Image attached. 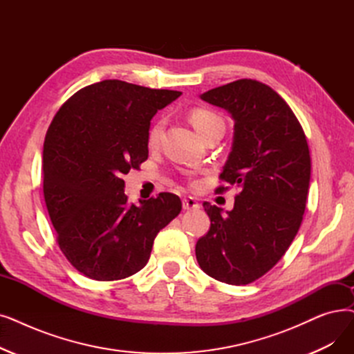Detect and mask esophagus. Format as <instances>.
Here are the masks:
<instances>
[{
  "label": "esophagus",
  "mask_w": 354,
  "mask_h": 354,
  "mask_svg": "<svg viewBox=\"0 0 354 354\" xmlns=\"http://www.w3.org/2000/svg\"><path fill=\"white\" fill-rule=\"evenodd\" d=\"M182 207L183 209H198L199 208V204L195 201V199L192 196H185L182 199Z\"/></svg>",
  "instance_id": "1"
}]
</instances>
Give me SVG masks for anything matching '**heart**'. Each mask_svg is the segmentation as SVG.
<instances>
[{
  "instance_id": "1",
  "label": "heart",
  "mask_w": 354,
  "mask_h": 354,
  "mask_svg": "<svg viewBox=\"0 0 354 354\" xmlns=\"http://www.w3.org/2000/svg\"><path fill=\"white\" fill-rule=\"evenodd\" d=\"M189 121L199 136H203L208 129L221 121V118L207 109H194L189 113ZM165 127V120L159 118L150 126L147 131V145L150 147L156 146L160 140V136Z\"/></svg>"
}]
</instances>
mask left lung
<instances>
[{
    "label": "left lung",
    "mask_w": 354,
    "mask_h": 354,
    "mask_svg": "<svg viewBox=\"0 0 354 354\" xmlns=\"http://www.w3.org/2000/svg\"><path fill=\"white\" fill-rule=\"evenodd\" d=\"M234 120L233 147L218 194L237 185L234 208L227 215L204 203L211 220L196 241L198 265L211 278L248 285L279 262L302 223L311 178L306 137L290 106L270 86L239 80L204 92Z\"/></svg>",
    "instance_id": "8db88e82"
}]
</instances>
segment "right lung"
Instances as JSON below:
<instances>
[{"instance_id":"obj_1","label":"right lung","mask_w":354,"mask_h":354,"mask_svg":"<svg viewBox=\"0 0 354 354\" xmlns=\"http://www.w3.org/2000/svg\"><path fill=\"white\" fill-rule=\"evenodd\" d=\"M182 92L105 80L59 109L43 145V194L56 241L94 281H120L149 262L155 237L182 209L160 192L137 207L121 175L149 156L150 120Z\"/></svg>"}]
</instances>
